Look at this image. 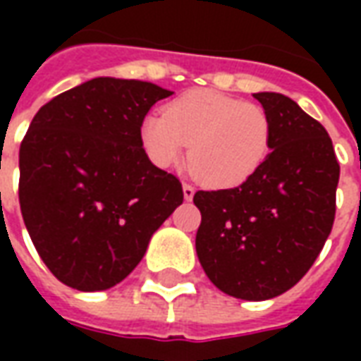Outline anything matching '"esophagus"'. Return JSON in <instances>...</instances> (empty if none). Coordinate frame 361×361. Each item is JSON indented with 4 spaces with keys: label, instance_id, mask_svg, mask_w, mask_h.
<instances>
[{
    "label": "esophagus",
    "instance_id": "1",
    "mask_svg": "<svg viewBox=\"0 0 361 361\" xmlns=\"http://www.w3.org/2000/svg\"><path fill=\"white\" fill-rule=\"evenodd\" d=\"M193 195H195V189H193V185L183 183V199H185V201H191V199H193Z\"/></svg>",
    "mask_w": 361,
    "mask_h": 361
}]
</instances>
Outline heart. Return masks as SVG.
Segmentation results:
<instances>
[{
    "instance_id": "heart-1",
    "label": "heart",
    "mask_w": 361,
    "mask_h": 361,
    "mask_svg": "<svg viewBox=\"0 0 361 361\" xmlns=\"http://www.w3.org/2000/svg\"><path fill=\"white\" fill-rule=\"evenodd\" d=\"M139 139L158 168H173L188 154L204 185L230 189L251 180L272 147V123L261 106L212 89H195L166 104L164 116L141 121Z\"/></svg>"
}]
</instances>
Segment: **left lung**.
I'll return each mask as SVG.
<instances>
[{"label":"left lung","instance_id":"8db88e82","mask_svg":"<svg viewBox=\"0 0 361 361\" xmlns=\"http://www.w3.org/2000/svg\"><path fill=\"white\" fill-rule=\"evenodd\" d=\"M272 123L271 154L242 185L197 191L195 250L214 286L263 302L298 284L323 250L341 166L317 119L279 92H255Z\"/></svg>","mask_w":361,"mask_h":361}]
</instances>
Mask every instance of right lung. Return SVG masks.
Returning a JSON list of instances; mask_svg holds the SVG:
<instances>
[{
  "mask_svg": "<svg viewBox=\"0 0 361 361\" xmlns=\"http://www.w3.org/2000/svg\"><path fill=\"white\" fill-rule=\"evenodd\" d=\"M173 92L96 77L44 104L19 150V203L38 255L69 288L126 279L183 203L180 180L152 164L139 127Z\"/></svg>",
  "mask_w": 361,
  "mask_h": 361,
  "instance_id": "right-lung-1",
  "label": "right lung"
}]
</instances>
